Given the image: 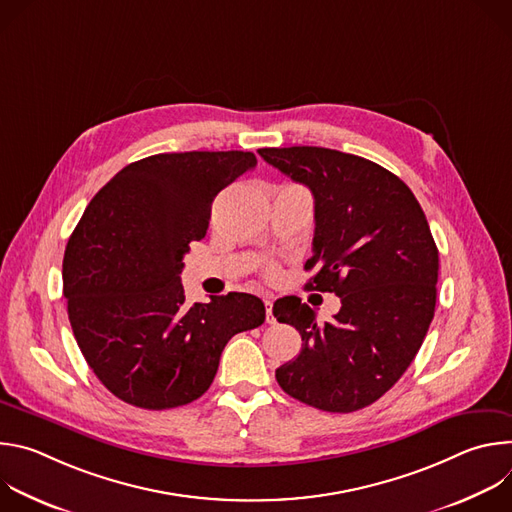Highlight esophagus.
<instances>
[{"label":"esophagus","instance_id":"34e87169","mask_svg":"<svg viewBox=\"0 0 512 512\" xmlns=\"http://www.w3.org/2000/svg\"><path fill=\"white\" fill-rule=\"evenodd\" d=\"M263 302H265V318H267V322L275 324V318H273V296H265Z\"/></svg>","mask_w":512,"mask_h":512}]
</instances>
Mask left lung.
<instances>
[{
    "label": "left lung",
    "mask_w": 512,
    "mask_h": 512,
    "mask_svg": "<svg viewBox=\"0 0 512 512\" xmlns=\"http://www.w3.org/2000/svg\"><path fill=\"white\" fill-rule=\"evenodd\" d=\"M261 158L314 194L308 289L342 302L318 324L300 298L273 304L277 322L302 334V352L275 371L294 399L330 413L375 403L407 371L435 312L440 257L409 186L383 166L314 145L263 148Z\"/></svg>",
    "instance_id": "obj_1"
}]
</instances>
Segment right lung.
<instances>
[{"label":"right lung","instance_id":"1","mask_svg":"<svg viewBox=\"0 0 512 512\" xmlns=\"http://www.w3.org/2000/svg\"><path fill=\"white\" fill-rule=\"evenodd\" d=\"M255 166L251 152L143 158L95 194L72 231L62 261L68 320L87 364L121 401L152 411L196 401L227 342L265 322L257 296L231 291L186 306L180 283L214 196Z\"/></svg>","mask_w":512,"mask_h":512}]
</instances>
